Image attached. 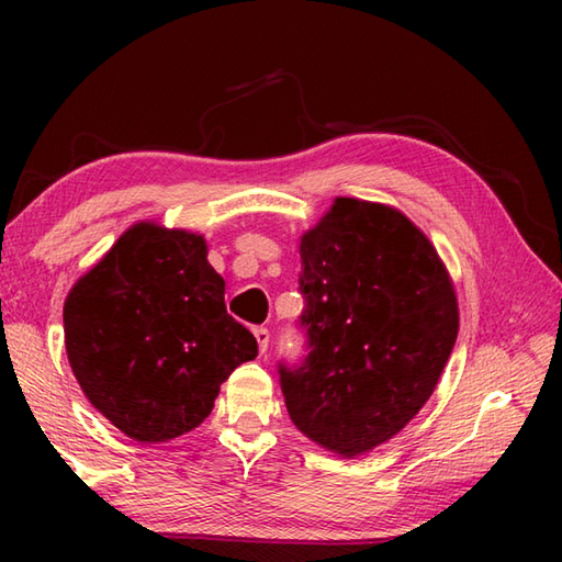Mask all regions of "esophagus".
Masks as SVG:
<instances>
[{"mask_svg":"<svg viewBox=\"0 0 562 562\" xmlns=\"http://www.w3.org/2000/svg\"><path fill=\"white\" fill-rule=\"evenodd\" d=\"M254 336H256V340H258L260 352H266V350H268V342H270V330L262 328V326H256V328H254Z\"/></svg>","mask_w":562,"mask_h":562,"instance_id":"obj_1","label":"esophagus"}]
</instances>
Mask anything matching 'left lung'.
Returning a JSON list of instances; mask_svg holds the SVG:
<instances>
[{
  "label": "left lung",
  "instance_id": "1",
  "mask_svg": "<svg viewBox=\"0 0 562 562\" xmlns=\"http://www.w3.org/2000/svg\"><path fill=\"white\" fill-rule=\"evenodd\" d=\"M300 256L308 355L278 367L284 405L316 445L360 457L432 396L457 342V292L429 238L379 202L336 198Z\"/></svg>",
  "mask_w": 562,
  "mask_h": 562
}]
</instances>
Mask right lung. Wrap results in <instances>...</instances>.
<instances>
[{
	"mask_svg": "<svg viewBox=\"0 0 562 562\" xmlns=\"http://www.w3.org/2000/svg\"><path fill=\"white\" fill-rule=\"evenodd\" d=\"M69 367L93 408L142 445L195 429L258 342L226 314L200 234L139 222L69 290Z\"/></svg>",
	"mask_w": 562,
	"mask_h": 562,
	"instance_id": "right-lung-1",
	"label": "right lung"
}]
</instances>
